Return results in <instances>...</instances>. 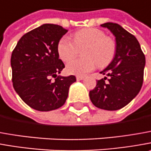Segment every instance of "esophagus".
I'll return each instance as SVG.
<instances>
[{
  "label": "esophagus",
  "mask_w": 151,
  "mask_h": 151,
  "mask_svg": "<svg viewBox=\"0 0 151 151\" xmlns=\"http://www.w3.org/2000/svg\"><path fill=\"white\" fill-rule=\"evenodd\" d=\"M76 78H77V80H83L84 78V77L83 76H77Z\"/></svg>",
  "instance_id": "1"
}]
</instances>
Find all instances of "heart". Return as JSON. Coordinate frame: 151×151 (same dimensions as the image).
<instances>
[{"label":"heart","mask_w":151,"mask_h":151,"mask_svg":"<svg viewBox=\"0 0 151 151\" xmlns=\"http://www.w3.org/2000/svg\"><path fill=\"white\" fill-rule=\"evenodd\" d=\"M73 41L64 36L58 41L57 51L60 59L69 62L78 53V49L83 48V58L73 60L67 65L68 73L74 75H85L96 68H105L114 60L117 44L115 40L99 28L81 29L73 35Z\"/></svg>","instance_id":"1"}]
</instances>
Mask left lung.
<instances>
[{"mask_svg": "<svg viewBox=\"0 0 151 151\" xmlns=\"http://www.w3.org/2000/svg\"><path fill=\"white\" fill-rule=\"evenodd\" d=\"M106 27L115 36L117 51L111 63L101 73L107 77L97 81L89 92L94 106L105 110H118L127 105L140 90L144 79L145 57L136 37L119 24L107 22Z\"/></svg>", "mask_w": 151, "mask_h": 151, "instance_id": "1", "label": "left lung"}]
</instances>
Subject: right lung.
Masks as SVG:
<instances>
[{
  "label": "right lung",
  "instance_id": "1",
  "mask_svg": "<svg viewBox=\"0 0 151 151\" xmlns=\"http://www.w3.org/2000/svg\"><path fill=\"white\" fill-rule=\"evenodd\" d=\"M68 30L43 24L24 34L11 58L15 91L28 106L51 111L65 104L75 76H58L65 65L59 59L57 45Z\"/></svg>",
  "mask_w": 151,
  "mask_h": 151
}]
</instances>
